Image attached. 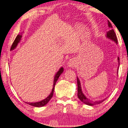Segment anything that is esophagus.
Wrapping results in <instances>:
<instances>
[{
  "label": "esophagus",
  "mask_w": 128,
  "mask_h": 128,
  "mask_svg": "<svg viewBox=\"0 0 128 128\" xmlns=\"http://www.w3.org/2000/svg\"><path fill=\"white\" fill-rule=\"evenodd\" d=\"M75 64H76V62H75L74 60V59H71V60H70L68 62L67 65L68 66L69 68H73L75 65Z\"/></svg>",
  "instance_id": "1"
}]
</instances>
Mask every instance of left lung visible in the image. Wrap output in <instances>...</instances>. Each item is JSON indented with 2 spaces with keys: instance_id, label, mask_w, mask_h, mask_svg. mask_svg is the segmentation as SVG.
Wrapping results in <instances>:
<instances>
[{
  "instance_id": "left-lung-1",
  "label": "left lung",
  "mask_w": 128,
  "mask_h": 128,
  "mask_svg": "<svg viewBox=\"0 0 128 128\" xmlns=\"http://www.w3.org/2000/svg\"><path fill=\"white\" fill-rule=\"evenodd\" d=\"M108 27H109L110 30L106 32V37L108 38L109 39H110V40L114 41L116 44H117V39L116 35L115 34V33L114 32V30L112 29V26L110 23V22L108 20ZM117 60H118V65H120V58L119 57L117 58ZM118 67L117 68V74H118ZM77 78V86H78V93H77V96L79 99L84 104H86L88 106H95V105L97 104H100V103H102L103 102L106 100V98L102 100H96V101H92L89 98H88L86 96L84 95V94H83L82 90V88H81V84H80V80H79V78Z\"/></svg>"
}]
</instances>
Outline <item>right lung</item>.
<instances>
[{"label":"right lung","mask_w":128,"mask_h":128,"mask_svg":"<svg viewBox=\"0 0 128 128\" xmlns=\"http://www.w3.org/2000/svg\"><path fill=\"white\" fill-rule=\"evenodd\" d=\"M22 38V34H18L17 35V37H16V39L13 42V44L11 46V51L12 50H14V49H15L16 48V47L17 46V45L18 44V43L20 42L21 39ZM64 71V68L63 67H61L60 70L58 71L57 72L55 76L54 77V84H53V88H52V91L51 92L50 94H49V95L45 98V99L43 100H42L39 102H33V103H30V102H25L26 103H27L29 105H30L31 106H34V107H42L44 106H45L46 104L49 100H50L51 98L53 96V94H54V86H55V85L59 77L60 76V74L63 73V72Z\"/></svg>","instance_id":"add662e5"}]
</instances>
